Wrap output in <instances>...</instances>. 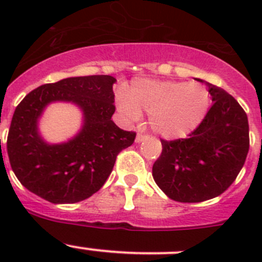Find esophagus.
<instances>
[{"instance_id":"1","label":"esophagus","mask_w":262,"mask_h":262,"mask_svg":"<svg viewBox=\"0 0 262 262\" xmlns=\"http://www.w3.org/2000/svg\"><path fill=\"white\" fill-rule=\"evenodd\" d=\"M144 138H147V134L138 133V134H137V137H136V142H137V143H141V142L143 141Z\"/></svg>"}]
</instances>
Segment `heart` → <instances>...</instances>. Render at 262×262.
<instances>
[{"label": "heart", "mask_w": 262, "mask_h": 262, "mask_svg": "<svg viewBox=\"0 0 262 262\" xmlns=\"http://www.w3.org/2000/svg\"><path fill=\"white\" fill-rule=\"evenodd\" d=\"M120 112L137 120L141 110L149 113V124L166 138H178L196 128L210 105L207 87L198 82L137 81L129 94L118 97Z\"/></svg>", "instance_id": "heart-1"}]
</instances>
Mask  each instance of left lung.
<instances>
[{"label": "left lung", "mask_w": 262, "mask_h": 262, "mask_svg": "<svg viewBox=\"0 0 262 262\" xmlns=\"http://www.w3.org/2000/svg\"><path fill=\"white\" fill-rule=\"evenodd\" d=\"M207 84L213 101L209 112L187 138L161 139L162 152L153 163L156 184L175 202L200 203L223 194L250 148L245 110L223 89Z\"/></svg>", "instance_id": "8db88e82"}]
</instances>
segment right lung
I'll return each mask as SVG.
<instances>
[{"mask_svg": "<svg viewBox=\"0 0 262 262\" xmlns=\"http://www.w3.org/2000/svg\"><path fill=\"white\" fill-rule=\"evenodd\" d=\"M115 81L105 75L70 77L24 97L7 137L10 165L23 186L53 204L78 203L101 189L116 156L136 139L112 120ZM54 101L73 102L84 113L80 133L66 144L48 145L37 133V119Z\"/></svg>", "mask_w": 262, "mask_h": 262, "instance_id": "obj_1", "label": "right lung"}]
</instances>
